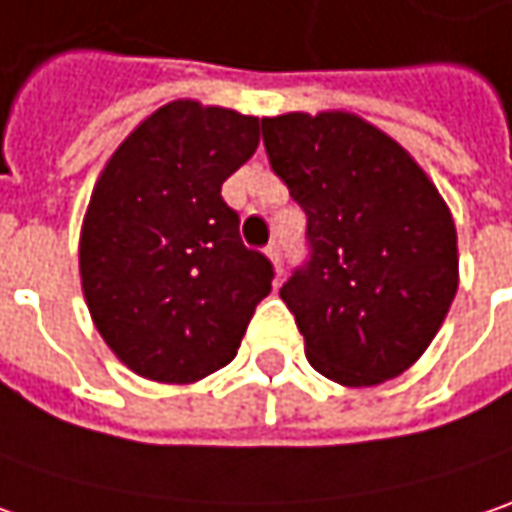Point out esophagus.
Masks as SVG:
<instances>
[{"instance_id": "1", "label": "esophagus", "mask_w": 512, "mask_h": 512, "mask_svg": "<svg viewBox=\"0 0 512 512\" xmlns=\"http://www.w3.org/2000/svg\"><path fill=\"white\" fill-rule=\"evenodd\" d=\"M266 257L272 260V266H275V272H283V252H280L278 243H272V246H266Z\"/></svg>"}]
</instances>
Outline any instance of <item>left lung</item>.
<instances>
[{
    "label": "left lung",
    "instance_id": "8db88e82",
    "mask_svg": "<svg viewBox=\"0 0 512 512\" xmlns=\"http://www.w3.org/2000/svg\"><path fill=\"white\" fill-rule=\"evenodd\" d=\"M269 163L306 212L312 257L283 283L309 364L375 387L410 369L458 289L453 214L401 143L349 111L263 117Z\"/></svg>",
    "mask_w": 512,
    "mask_h": 512
}]
</instances>
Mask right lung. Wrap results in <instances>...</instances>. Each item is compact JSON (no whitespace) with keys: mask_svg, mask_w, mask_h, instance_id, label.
Masks as SVG:
<instances>
[{"mask_svg":"<svg viewBox=\"0 0 512 512\" xmlns=\"http://www.w3.org/2000/svg\"><path fill=\"white\" fill-rule=\"evenodd\" d=\"M260 143V120L174 100L102 168L79 232L91 321L125 367L194 384L234 361L272 263L246 249L220 186Z\"/></svg>","mask_w":512,"mask_h":512,"instance_id":"add662e5","label":"right lung"}]
</instances>
